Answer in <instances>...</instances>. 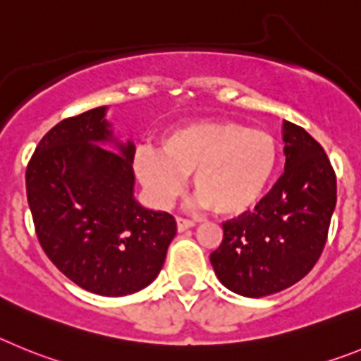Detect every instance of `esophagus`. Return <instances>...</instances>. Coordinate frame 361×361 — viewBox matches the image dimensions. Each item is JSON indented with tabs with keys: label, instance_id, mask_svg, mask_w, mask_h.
Masks as SVG:
<instances>
[{
	"label": "esophagus",
	"instance_id": "obj_1",
	"mask_svg": "<svg viewBox=\"0 0 361 361\" xmlns=\"http://www.w3.org/2000/svg\"><path fill=\"white\" fill-rule=\"evenodd\" d=\"M176 226H178V232H185V230L192 228L194 221L185 219V217H178V219H176Z\"/></svg>",
	"mask_w": 361,
	"mask_h": 361
}]
</instances>
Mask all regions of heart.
Segmentation results:
<instances>
[{
    "instance_id": "heart-1",
    "label": "heart",
    "mask_w": 361,
    "mask_h": 361,
    "mask_svg": "<svg viewBox=\"0 0 361 361\" xmlns=\"http://www.w3.org/2000/svg\"><path fill=\"white\" fill-rule=\"evenodd\" d=\"M160 151L140 147L133 167L158 207H169L194 174L203 207L241 216L261 203L277 176L281 144L266 129L235 120H197L165 133Z\"/></svg>"
}]
</instances>
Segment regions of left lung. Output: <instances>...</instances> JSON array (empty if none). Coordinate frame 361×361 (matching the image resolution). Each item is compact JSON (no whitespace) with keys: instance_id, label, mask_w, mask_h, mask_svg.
<instances>
[{"instance_id":"1","label":"left lung","mask_w":361,"mask_h":361,"mask_svg":"<svg viewBox=\"0 0 361 361\" xmlns=\"http://www.w3.org/2000/svg\"><path fill=\"white\" fill-rule=\"evenodd\" d=\"M282 140L284 174L253 212L223 223V241L210 253L221 284L243 297L279 293L306 277L336 207V176L322 145L291 122L282 124Z\"/></svg>"}]
</instances>
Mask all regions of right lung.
<instances>
[{"label":"right lung","instance_id":"right-lung-1","mask_svg":"<svg viewBox=\"0 0 361 361\" xmlns=\"http://www.w3.org/2000/svg\"><path fill=\"white\" fill-rule=\"evenodd\" d=\"M106 113L90 109L43 136L28 161L27 197L57 269L82 290L124 297L158 277L176 221L135 200V144L113 135Z\"/></svg>","mask_w":361,"mask_h":361}]
</instances>
